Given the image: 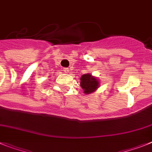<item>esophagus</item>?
I'll return each mask as SVG.
<instances>
[{"instance_id": "1", "label": "esophagus", "mask_w": 152, "mask_h": 152, "mask_svg": "<svg viewBox=\"0 0 152 152\" xmlns=\"http://www.w3.org/2000/svg\"><path fill=\"white\" fill-rule=\"evenodd\" d=\"M63 71H64V72H65V73H69V68H67V67H64V68L63 69Z\"/></svg>"}]
</instances>
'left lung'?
Wrapping results in <instances>:
<instances>
[{
	"label": "left lung",
	"instance_id": "8db88e82",
	"mask_svg": "<svg viewBox=\"0 0 152 152\" xmlns=\"http://www.w3.org/2000/svg\"><path fill=\"white\" fill-rule=\"evenodd\" d=\"M99 85V81L91 75L87 74L81 77V87L85 94H91L92 92L95 91Z\"/></svg>",
	"mask_w": 152,
	"mask_h": 152
}]
</instances>
